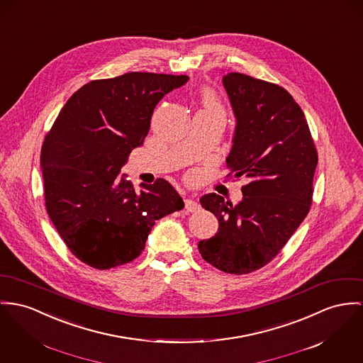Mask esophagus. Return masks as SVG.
<instances>
[{
    "label": "esophagus",
    "mask_w": 363,
    "mask_h": 363,
    "mask_svg": "<svg viewBox=\"0 0 363 363\" xmlns=\"http://www.w3.org/2000/svg\"><path fill=\"white\" fill-rule=\"evenodd\" d=\"M185 210L189 213H195L199 210V204L192 199H185Z\"/></svg>",
    "instance_id": "esophagus-1"
}]
</instances>
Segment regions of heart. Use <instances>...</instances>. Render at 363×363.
<instances>
[{"label": "heart", "instance_id": "b5f03b06", "mask_svg": "<svg viewBox=\"0 0 363 363\" xmlns=\"http://www.w3.org/2000/svg\"><path fill=\"white\" fill-rule=\"evenodd\" d=\"M203 104L207 109H211V111H218V102L216 99V96L210 92H206L204 96H203Z\"/></svg>", "mask_w": 363, "mask_h": 363}]
</instances>
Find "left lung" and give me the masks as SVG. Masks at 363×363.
I'll return each mask as SVG.
<instances>
[{
    "label": "left lung",
    "mask_w": 363,
    "mask_h": 363,
    "mask_svg": "<svg viewBox=\"0 0 363 363\" xmlns=\"http://www.w3.org/2000/svg\"><path fill=\"white\" fill-rule=\"evenodd\" d=\"M236 130L228 175H245L238 204L223 196L200 199L218 218V232L199 242V252L226 274H250L271 262L307 217L318 152L307 118L278 84L242 73L223 76Z\"/></svg>",
    "instance_id": "1"
}]
</instances>
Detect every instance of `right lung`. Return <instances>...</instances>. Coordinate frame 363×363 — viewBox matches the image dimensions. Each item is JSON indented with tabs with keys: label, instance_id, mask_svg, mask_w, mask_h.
Here are the masks:
<instances>
[{
	"label": "right lung",
	"instance_id": "1",
	"mask_svg": "<svg viewBox=\"0 0 363 363\" xmlns=\"http://www.w3.org/2000/svg\"><path fill=\"white\" fill-rule=\"evenodd\" d=\"M188 76L133 72L77 89L45 135L40 163L47 213L69 250L95 269L135 259L155 223L184 208L163 178L133 184L117 175L143 143L159 101Z\"/></svg>",
	"mask_w": 363,
	"mask_h": 363
}]
</instances>
